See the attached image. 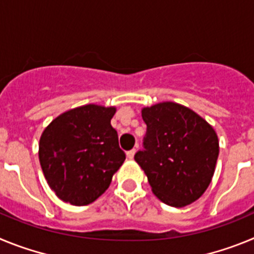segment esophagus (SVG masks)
Masks as SVG:
<instances>
[{"label": "esophagus", "instance_id": "1", "mask_svg": "<svg viewBox=\"0 0 254 254\" xmlns=\"http://www.w3.org/2000/svg\"><path fill=\"white\" fill-rule=\"evenodd\" d=\"M134 154H136V149L129 150V151H127V158H128V159H133Z\"/></svg>", "mask_w": 254, "mask_h": 254}]
</instances>
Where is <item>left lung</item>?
Masks as SVG:
<instances>
[{"label": "left lung", "instance_id": "8db88e82", "mask_svg": "<svg viewBox=\"0 0 254 254\" xmlns=\"http://www.w3.org/2000/svg\"><path fill=\"white\" fill-rule=\"evenodd\" d=\"M145 150L134 160L152 193L165 205L185 207L205 193L214 177L219 138L212 126L185 105L163 102L141 111Z\"/></svg>", "mask_w": 254, "mask_h": 254}]
</instances>
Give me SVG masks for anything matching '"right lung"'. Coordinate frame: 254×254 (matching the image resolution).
Instances as JSON below:
<instances>
[{
  "label": "right lung",
  "instance_id": "right-lung-1",
  "mask_svg": "<svg viewBox=\"0 0 254 254\" xmlns=\"http://www.w3.org/2000/svg\"><path fill=\"white\" fill-rule=\"evenodd\" d=\"M116 107L86 104L60 114L40 136L39 161L56 196L73 206L99 198L126 155L111 120Z\"/></svg>",
  "mask_w": 254,
  "mask_h": 254
}]
</instances>
